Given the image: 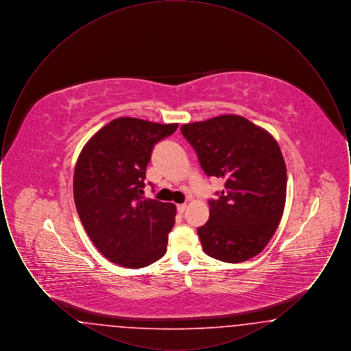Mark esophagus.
I'll use <instances>...</instances> for the list:
<instances>
[{"instance_id": "34e87169", "label": "esophagus", "mask_w": 351, "mask_h": 351, "mask_svg": "<svg viewBox=\"0 0 351 351\" xmlns=\"http://www.w3.org/2000/svg\"><path fill=\"white\" fill-rule=\"evenodd\" d=\"M185 209H186V204H179V205H178V212H179V213H184Z\"/></svg>"}]
</instances>
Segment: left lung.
<instances>
[{"mask_svg": "<svg viewBox=\"0 0 351 351\" xmlns=\"http://www.w3.org/2000/svg\"><path fill=\"white\" fill-rule=\"evenodd\" d=\"M208 176L225 189L209 200V219L197 229L209 256L241 263L267 246L283 216L287 168L276 139L261 126L223 114L182 126Z\"/></svg>", "mask_w": 351, "mask_h": 351, "instance_id": "left-lung-1", "label": "left lung"}]
</instances>
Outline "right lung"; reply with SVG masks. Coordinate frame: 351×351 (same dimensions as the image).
<instances>
[{
	"label": "right lung",
	"instance_id": "1",
	"mask_svg": "<svg viewBox=\"0 0 351 351\" xmlns=\"http://www.w3.org/2000/svg\"><path fill=\"white\" fill-rule=\"evenodd\" d=\"M178 126L116 118L85 143L77 158L75 205L90 241L112 263L146 267L166 254L176 206L141 193L155 143Z\"/></svg>",
	"mask_w": 351,
	"mask_h": 351
}]
</instances>
